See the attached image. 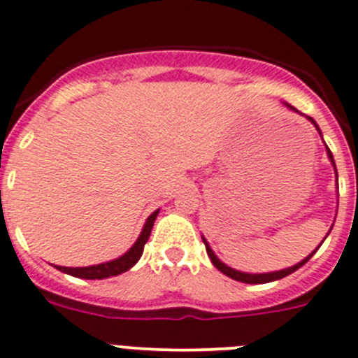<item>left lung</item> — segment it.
<instances>
[{"instance_id":"1","label":"left lung","mask_w":358,"mask_h":358,"mask_svg":"<svg viewBox=\"0 0 358 358\" xmlns=\"http://www.w3.org/2000/svg\"><path fill=\"white\" fill-rule=\"evenodd\" d=\"M289 108H291V110H296L294 107H291V105H287ZM298 112V110H296ZM308 121H310V123H314V127H315V130L320 131V128H317V124H315V121L312 117H307ZM321 134V131H320ZM327 155H328V159H330V162L334 164V167H336V162H334V155H331V151L328 150V146H327ZM336 175H337V169H336ZM203 239V243H205V248H207V255L210 257V260H212V264H214L215 267H217L219 271L223 273V275H227V276H230V278H234V280H237V282H243V283H267V282H275V280H280V278H283V276H287V275H291V273H294L296 269H299V267L303 266V264H307L308 262V259H310L312 255H314L315 251H317V248L321 246H317L315 248V251H312L310 255L308 257H305L303 260H301V262H298L296 264V266H292V267H287V269H282V271H273V273H260V275H257V273H243V271H237V269H231V267H228L227 264H223L221 262V260L217 259V257L214 255V251L210 250V246H208V243H207V239H205V237H201Z\"/></svg>"}]
</instances>
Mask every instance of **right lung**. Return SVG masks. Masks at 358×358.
Segmentation results:
<instances>
[{"instance_id": "right-lung-1", "label": "right lung", "mask_w": 358, "mask_h": 358, "mask_svg": "<svg viewBox=\"0 0 358 358\" xmlns=\"http://www.w3.org/2000/svg\"><path fill=\"white\" fill-rule=\"evenodd\" d=\"M157 215H159V210H155L150 217L146 219V224H144L143 231H141L139 239L135 241L134 246H131L123 257L110 260V262H103V264H98V266H89V267H62V266H55V267H57L59 271L67 273V275L76 276V278H85V280L110 278V276H117L121 275V273L128 271L130 267H134L135 264L139 262L141 255H143V251H144V244H146L148 239H150L151 228H153Z\"/></svg>"}]
</instances>
